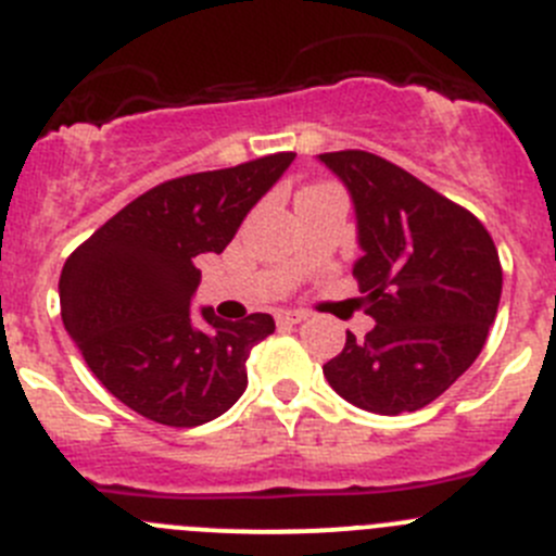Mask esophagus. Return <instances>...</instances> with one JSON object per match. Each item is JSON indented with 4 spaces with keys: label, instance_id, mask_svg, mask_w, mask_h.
Listing matches in <instances>:
<instances>
[{
    "label": "esophagus",
    "instance_id": "obj_1",
    "mask_svg": "<svg viewBox=\"0 0 556 556\" xmlns=\"http://www.w3.org/2000/svg\"><path fill=\"white\" fill-rule=\"evenodd\" d=\"M306 320V312L299 309H279L277 312V323H285V326H295V323Z\"/></svg>",
    "mask_w": 556,
    "mask_h": 556
}]
</instances>
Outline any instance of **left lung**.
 <instances>
[{
    "instance_id": "8db88e82",
    "label": "left lung",
    "mask_w": 556,
    "mask_h": 556,
    "mask_svg": "<svg viewBox=\"0 0 556 556\" xmlns=\"http://www.w3.org/2000/svg\"><path fill=\"white\" fill-rule=\"evenodd\" d=\"M353 198L361 301L375 328L323 366L328 386L369 413H415L472 366L497 317L503 268L481 219L399 165L320 154Z\"/></svg>"
}]
</instances>
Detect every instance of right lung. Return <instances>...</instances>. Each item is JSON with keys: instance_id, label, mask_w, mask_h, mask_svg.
I'll list each match as a JSON object with an SVG mask.
<instances>
[{"instance_id": "add662e5", "label": "right lung", "mask_w": 556, "mask_h": 556, "mask_svg": "<svg viewBox=\"0 0 556 556\" xmlns=\"http://www.w3.org/2000/svg\"><path fill=\"white\" fill-rule=\"evenodd\" d=\"M293 160L279 152L157 185L64 263V328L97 380L149 421L201 427L244 393L250 350L274 331V317L255 312L230 323L203 306L198 326L190 315L201 285L195 261L233 241Z\"/></svg>"}]
</instances>
